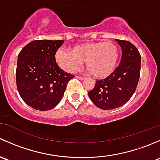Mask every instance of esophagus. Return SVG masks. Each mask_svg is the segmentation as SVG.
Masks as SVG:
<instances>
[{"label":"esophagus","mask_w":160,"mask_h":160,"mask_svg":"<svg viewBox=\"0 0 160 160\" xmlns=\"http://www.w3.org/2000/svg\"><path fill=\"white\" fill-rule=\"evenodd\" d=\"M76 77H77V79H79V80H84V77H80V76H76Z\"/></svg>","instance_id":"34e87169"}]
</instances>
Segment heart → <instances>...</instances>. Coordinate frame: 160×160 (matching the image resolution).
<instances>
[{
    "label": "heart",
    "instance_id": "b5f03b06",
    "mask_svg": "<svg viewBox=\"0 0 160 160\" xmlns=\"http://www.w3.org/2000/svg\"><path fill=\"white\" fill-rule=\"evenodd\" d=\"M119 50L113 42H94L79 44L70 50H56L55 59L58 65L68 72L76 71L83 62L93 77L104 79L110 76L116 68Z\"/></svg>",
    "mask_w": 160,
    "mask_h": 160
}]
</instances>
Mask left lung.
<instances>
[{
  "label": "left lung",
  "mask_w": 160,
  "mask_h": 160,
  "mask_svg": "<svg viewBox=\"0 0 160 160\" xmlns=\"http://www.w3.org/2000/svg\"><path fill=\"white\" fill-rule=\"evenodd\" d=\"M122 54L119 66L106 78L97 80L88 92L92 102L102 110H111L126 104L136 90L141 70V55L132 42L116 39Z\"/></svg>",
  "instance_id": "left-lung-1"
}]
</instances>
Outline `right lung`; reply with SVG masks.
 Returning a JSON list of instances; mask_svg holds the SVG:
<instances>
[{"label": "right lung", "mask_w": 160, "mask_h": 160, "mask_svg": "<svg viewBox=\"0 0 160 160\" xmlns=\"http://www.w3.org/2000/svg\"><path fill=\"white\" fill-rule=\"evenodd\" d=\"M62 40H34L19 52L16 68L18 91L35 110L46 111L62 99L67 83L74 77L58 66L55 53Z\"/></svg>", "instance_id": "right-lung-1"}]
</instances>
